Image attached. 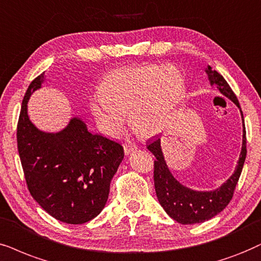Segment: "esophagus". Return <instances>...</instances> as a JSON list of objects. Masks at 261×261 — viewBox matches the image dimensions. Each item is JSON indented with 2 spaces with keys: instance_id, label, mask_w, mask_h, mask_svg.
Masks as SVG:
<instances>
[{
  "instance_id": "obj_1",
  "label": "esophagus",
  "mask_w": 261,
  "mask_h": 261,
  "mask_svg": "<svg viewBox=\"0 0 261 261\" xmlns=\"http://www.w3.org/2000/svg\"><path fill=\"white\" fill-rule=\"evenodd\" d=\"M136 149H137V146L135 143H133V142H126V143H124V151L126 155L133 153V151H135Z\"/></svg>"
}]
</instances>
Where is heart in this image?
I'll use <instances>...</instances> for the list:
<instances>
[{
  "mask_svg": "<svg viewBox=\"0 0 261 261\" xmlns=\"http://www.w3.org/2000/svg\"><path fill=\"white\" fill-rule=\"evenodd\" d=\"M184 95L186 79L174 66H127L103 78L92 108L112 134L123 130L125 115L130 114L136 133L153 136L164 130Z\"/></svg>",
  "mask_w": 261,
  "mask_h": 261,
  "instance_id": "heart-1",
  "label": "heart"
}]
</instances>
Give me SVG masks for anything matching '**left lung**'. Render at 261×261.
I'll return each instance as SVG.
<instances>
[{"mask_svg": "<svg viewBox=\"0 0 261 261\" xmlns=\"http://www.w3.org/2000/svg\"><path fill=\"white\" fill-rule=\"evenodd\" d=\"M211 85H216L220 94L230 98L237 107L240 108L239 100L236 95L224 79L222 74L212 70L208 66L206 68ZM243 123L242 149L237 161V166L233 173L225 183H223L218 189L210 191L193 190L183 184H180L167 167L165 161L163 150H161V138L158 136L147 144V148L154 154V186L158 200L161 207L165 210L171 218L180 224H196L210 220L217 214L222 212L232 199L233 190L239 182V178L242 172L245 164L247 149H246V127L243 120V113L241 111Z\"/></svg>", "mask_w": 261, "mask_h": 261, "instance_id": "left-lung-1", "label": "left lung"}]
</instances>
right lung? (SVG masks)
Masks as SVG:
<instances>
[{"instance_id":"add662e5","label":"right lung","mask_w":261,"mask_h":261,"mask_svg":"<svg viewBox=\"0 0 261 261\" xmlns=\"http://www.w3.org/2000/svg\"><path fill=\"white\" fill-rule=\"evenodd\" d=\"M44 79L43 72L29 85L16 127L26 184L39 206L55 219L84 224L103 210L124 149L110 138L89 133L78 117L55 134L36 127L29 118L28 101Z\"/></svg>"}]
</instances>
